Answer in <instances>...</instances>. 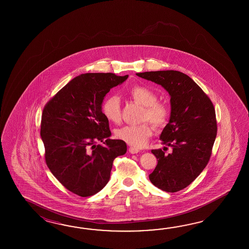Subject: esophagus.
I'll return each instance as SVG.
<instances>
[{"mask_svg": "<svg viewBox=\"0 0 249 249\" xmlns=\"http://www.w3.org/2000/svg\"><path fill=\"white\" fill-rule=\"evenodd\" d=\"M129 152L131 154H137L138 152H140V150H139L138 148L130 147V148H129Z\"/></svg>", "mask_w": 249, "mask_h": 249, "instance_id": "1", "label": "esophagus"}]
</instances>
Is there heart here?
<instances>
[{"instance_id": "b5f03b06", "label": "heart", "mask_w": 249, "mask_h": 249, "mask_svg": "<svg viewBox=\"0 0 249 249\" xmlns=\"http://www.w3.org/2000/svg\"><path fill=\"white\" fill-rule=\"evenodd\" d=\"M128 96L143 107L141 121H149L154 126H164L169 119V109L164 104L157 102L158 96L144 86H133L129 89ZM102 113L109 122L118 123L121 119V103L116 95L108 96L103 102ZM116 136L133 148H142L153 133V129L148 123L137 125H125L116 130Z\"/></svg>"}]
</instances>
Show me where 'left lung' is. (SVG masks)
Listing matches in <instances>:
<instances>
[{
    "label": "left lung",
    "instance_id": "left-lung-1",
    "mask_svg": "<svg viewBox=\"0 0 249 249\" xmlns=\"http://www.w3.org/2000/svg\"><path fill=\"white\" fill-rule=\"evenodd\" d=\"M136 74L161 85L171 98L169 122L160 140L173 151L164 155L161 148L151 150L158 164L148 176L149 180L162 191H181L201 174L211 157L217 132L213 105L201 88L180 71Z\"/></svg>",
    "mask_w": 249,
    "mask_h": 249
}]
</instances>
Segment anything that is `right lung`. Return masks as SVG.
I'll use <instances>...</instances> for the list:
<instances>
[{"label":"right lung","mask_w":249,"mask_h":249,"mask_svg":"<svg viewBox=\"0 0 249 249\" xmlns=\"http://www.w3.org/2000/svg\"><path fill=\"white\" fill-rule=\"evenodd\" d=\"M128 78L111 73L74 77L44 107L41 138L49 169L69 191L94 195L110 178L113 161L126 153V143L111 140L101 106L107 93ZM106 142H104V140ZM100 140L105 145H96Z\"/></svg>","instance_id":"add662e5"}]
</instances>
